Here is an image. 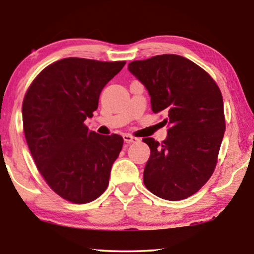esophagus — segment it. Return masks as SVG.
I'll use <instances>...</instances> for the list:
<instances>
[{
  "instance_id": "1",
  "label": "esophagus",
  "mask_w": 254,
  "mask_h": 254,
  "mask_svg": "<svg viewBox=\"0 0 254 254\" xmlns=\"http://www.w3.org/2000/svg\"><path fill=\"white\" fill-rule=\"evenodd\" d=\"M123 137H124V141L126 142V143H131V142H135V141L137 140L136 137H133V136H131V135H129V134H125Z\"/></svg>"
}]
</instances>
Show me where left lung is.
<instances>
[{
  "label": "left lung",
  "mask_w": 254,
  "mask_h": 254,
  "mask_svg": "<svg viewBox=\"0 0 254 254\" xmlns=\"http://www.w3.org/2000/svg\"><path fill=\"white\" fill-rule=\"evenodd\" d=\"M128 70L148 90L154 113L164 112L168 137L150 148L143 183L170 201L196 193L213 175L225 131L223 98L209 74L176 54L133 61Z\"/></svg>",
  "instance_id": "left-lung-1"
}]
</instances>
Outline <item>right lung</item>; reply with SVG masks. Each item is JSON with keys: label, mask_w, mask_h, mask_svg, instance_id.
I'll return each instance as SVG.
<instances>
[{"label": "right lung", "mask_w": 254, "mask_h": 254, "mask_svg": "<svg viewBox=\"0 0 254 254\" xmlns=\"http://www.w3.org/2000/svg\"><path fill=\"white\" fill-rule=\"evenodd\" d=\"M125 64L62 59L45 68L24 97L23 128L34 163L48 186L70 202H91L109 185L124 138L89 130L84 120Z\"/></svg>", "instance_id": "1"}]
</instances>
